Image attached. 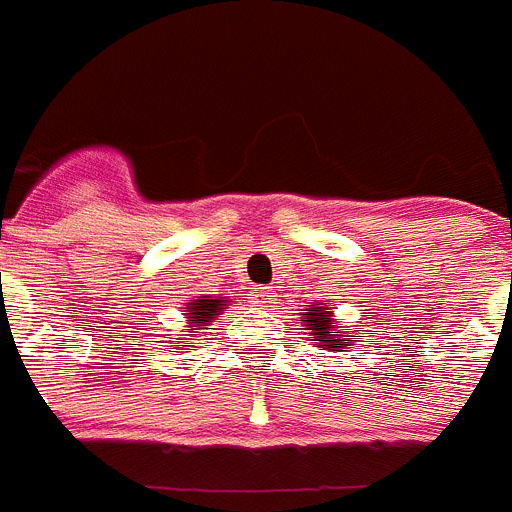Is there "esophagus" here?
I'll list each match as a JSON object with an SVG mask.
<instances>
[{
	"label": "esophagus",
	"mask_w": 512,
	"mask_h": 512,
	"mask_svg": "<svg viewBox=\"0 0 512 512\" xmlns=\"http://www.w3.org/2000/svg\"><path fill=\"white\" fill-rule=\"evenodd\" d=\"M251 305H256V307H274V305H277V292H274V289H271V287L253 289Z\"/></svg>",
	"instance_id": "esophagus-1"
}]
</instances>
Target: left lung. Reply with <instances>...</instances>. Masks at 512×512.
<instances>
[{
    "mask_svg": "<svg viewBox=\"0 0 512 512\" xmlns=\"http://www.w3.org/2000/svg\"><path fill=\"white\" fill-rule=\"evenodd\" d=\"M302 315V328L310 333V341L318 343L323 351H341V348L354 346V338L348 336V330L333 315V307L328 302L323 305H307Z\"/></svg>",
    "mask_w": 512,
    "mask_h": 512,
    "instance_id": "8db88e82",
    "label": "left lung"
}]
</instances>
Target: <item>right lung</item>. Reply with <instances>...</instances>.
I'll return each mask as SVG.
<instances>
[{
	"mask_svg": "<svg viewBox=\"0 0 512 512\" xmlns=\"http://www.w3.org/2000/svg\"><path fill=\"white\" fill-rule=\"evenodd\" d=\"M228 302H230L228 297H210V295L192 297L189 302H184L182 315L187 318V325H184L182 330V338H176V343L197 341V336H200L202 330H207V325H210L217 315H223ZM189 351H194V346L189 348Z\"/></svg>",
	"mask_w": 512,
	"mask_h": 512,
	"instance_id": "right-lung-1",
	"label": "right lung"
}]
</instances>
